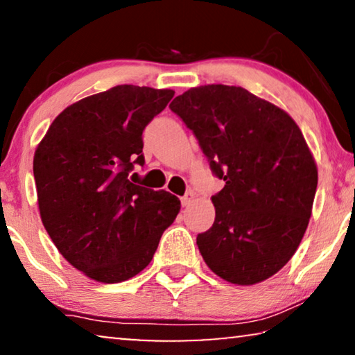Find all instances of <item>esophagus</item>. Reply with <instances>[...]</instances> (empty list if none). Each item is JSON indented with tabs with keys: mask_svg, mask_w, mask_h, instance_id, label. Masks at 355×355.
Segmentation results:
<instances>
[{
	"mask_svg": "<svg viewBox=\"0 0 355 355\" xmlns=\"http://www.w3.org/2000/svg\"><path fill=\"white\" fill-rule=\"evenodd\" d=\"M193 199H194V193L189 189V191L184 193V196L182 198V206H188V204H191Z\"/></svg>",
	"mask_w": 355,
	"mask_h": 355,
	"instance_id": "1",
	"label": "esophagus"
}]
</instances>
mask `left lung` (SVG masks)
<instances>
[{
    "label": "left lung",
    "instance_id": "1",
    "mask_svg": "<svg viewBox=\"0 0 355 355\" xmlns=\"http://www.w3.org/2000/svg\"><path fill=\"white\" fill-rule=\"evenodd\" d=\"M214 175L216 220L196 244L207 267L234 284H256L286 266L306 233L317 166L296 122L241 87L204 85L173 99Z\"/></svg>",
    "mask_w": 355,
    "mask_h": 355
}]
</instances>
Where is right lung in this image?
<instances>
[{
	"mask_svg": "<svg viewBox=\"0 0 355 355\" xmlns=\"http://www.w3.org/2000/svg\"><path fill=\"white\" fill-rule=\"evenodd\" d=\"M175 92L117 85L80 99L49 125L33 156L38 207L64 259L101 283L148 267L180 199L128 180L143 166V130Z\"/></svg>",
	"mask_w": 355,
	"mask_h": 355,
	"instance_id": "obj_1",
	"label": "right lung"
}]
</instances>
